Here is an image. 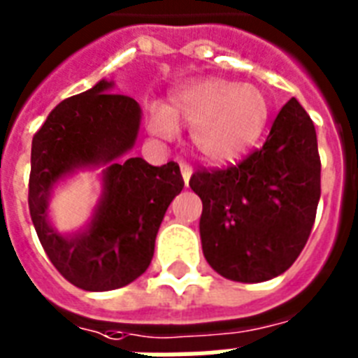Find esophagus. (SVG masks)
I'll use <instances>...</instances> for the list:
<instances>
[{"instance_id":"34e87169","label":"esophagus","mask_w":358,"mask_h":358,"mask_svg":"<svg viewBox=\"0 0 358 358\" xmlns=\"http://www.w3.org/2000/svg\"><path fill=\"white\" fill-rule=\"evenodd\" d=\"M180 173H182V178H184L185 185L189 184L191 174H193V167H191L189 163H180Z\"/></svg>"}]
</instances>
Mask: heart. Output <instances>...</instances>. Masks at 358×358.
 <instances>
[{
  "label": "heart",
  "mask_w": 358,
  "mask_h": 358,
  "mask_svg": "<svg viewBox=\"0 0 358 358\" xmlns=\"http://www.w3.org/2000/svg\"><path fill=\"white\" fill-rule=\"evenodd\" d=\"M269 117L266 94L249 83L202 78L180 87L171 103L150 109V129L171 139L178 124L191 126V143L202 159L224 163L258 137Z\"/></svg>",
  "instance_id": "b5f03b06"
}]
</instances>
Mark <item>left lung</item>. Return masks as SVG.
I'll list each match as a JSON object with an SVG mask.
<instances>
[{"instance_id":"left-lung-1","label":"left lung","mask_w":358,"mask_h":358,"mask_svg":"<svg viewBox=\"0 0 358 358\" xmlns=\"http://www.w3.org/2000/svg\"><path fill=\"white\" fill-rule=\"evenodd\" d=\"M314 122L292 98L266 143L227 169H199L201 239L208 264L224 278L264 282L288 269L310 236L322 195Z\"/></svg>"}]
</instances>
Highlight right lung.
Instances as JSON below:
<instances>
[{"label":"right lung","instance_id":"1","mask_svg":"<svg viewBox=\"0 0 358 358\" xmlns=\"http://www.w3.org/2000/svg\"><path fill=\"white\" fill-rule=\"evenodd\" d=\"M111 81L66 98L33 137L29 212L55 269L87 292L122 288L150 266L157 230L184 189L178 163L154 167L124 154L134 146L141 108L111 92ZM106 164L104 191L85 229L63 236L47 221L49 191L76 168Z\"/></svg>","mask_w":358,"mask_h":358}]
</instances>
